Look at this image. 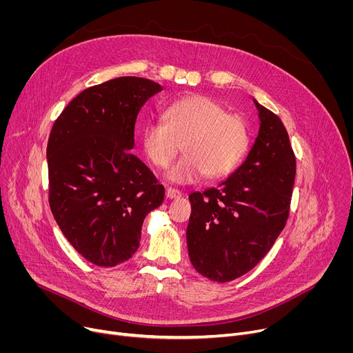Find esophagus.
I'll return each mask as SVG.
<instances>
[{
  "label": "esophagus",
  "instance_id": "34e87169",
  "mask_svg": "<svg viewBox=\"0 0 353 353\" xmlns=\"http://www.w3.org/2000/svg\"><path fill=\"white\" fill-rule=\"evenodd\" d=\"M165 196H167V199H180L181 197V192L177 190V189L167 188L165 189Z\"/></svg>",
  "mask_w": 353,
  "mask_h": 353
}]
</instances>
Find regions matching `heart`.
<instances>
[{
	"mask_svg": "<svg viewBox=\"0 0 353 353\" xmlns=\"http://www.w3.org/2000/svg\"><path fill=\"white\" fill-rule=\"evenodd\" d=\"M163 123H148L141 130L145 157L164 169L180 150L184 154L167 172L173 183L197 181L203 174L220 179L230 174L249 148L245 121L228 114L217 101L193 96L167 105Z\"/></svg>",
	"mask_w": 353,
	"mask_h": 353,
	"instance_id": "1",
	"label": "heart"
}]
</instances>
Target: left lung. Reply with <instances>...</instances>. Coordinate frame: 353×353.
Returning a JSON list of instances; mask_svg holds the SVG:
<instances>
[{"mask_svg": "<svg viewBox=\"0 0 353 353\" xmlns=\"http://www.w3.org/2000/svg\"><path fill=\"white\" fill-rule=\"evenodd\" d=\"M253 103L259 132L245 161L217 188L189 196L190 262L219 283L237 279L261 262L289 216L296 174L289 136L279 117Z\"/></svg>", "mask_w": 353, "mask_h": 353, "instance_id": "1", "label": "left lung"}]
</instances>
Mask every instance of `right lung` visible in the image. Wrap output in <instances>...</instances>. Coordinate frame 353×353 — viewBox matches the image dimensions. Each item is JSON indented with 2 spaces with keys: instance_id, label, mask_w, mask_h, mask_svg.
<instances>
[{
  "instance_id": "obj_1",
  "label": "right lung",
  "mask_w": 353,
  "mask_h": 353,
  "mask_svg": "<svg viewBox=\"0 0 353 353\" xmlns=\"http://www.w3.org/2000/svg\"><path fill=\"white\" fill-rule=\"evenodd\" d=\"M161 90L141 77L110 80L81 91L52 125L50 208L71 246L92 265L128 261L145 216L164 200V188L130 152L141 107Z\"/></svg>"
}]
</instances>
